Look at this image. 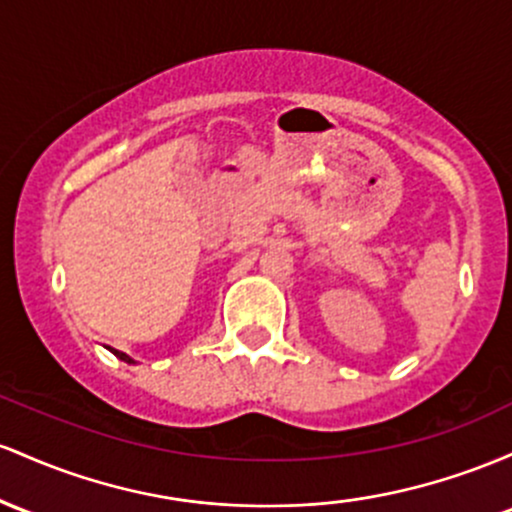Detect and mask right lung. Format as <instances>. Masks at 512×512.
Segmentation results:
<instances>
[{
  "mask_svg": "<svg viewBox=\"0 0 512 512\" xmlns=\"http://www.w3.org/2000/svg\"><path fill=\"white\" fill-rule=\"evenodd\" d=\"M118 358H120V360H123V363H128V365H132V363H135V360H132V358H130V355H125V353H118Z\"/></svg>",
  "mask_w": 512,
  "mask_h": 512,
  "instance_id": "right-lung-1",
  "label": "right lung"
}]
</instances>
